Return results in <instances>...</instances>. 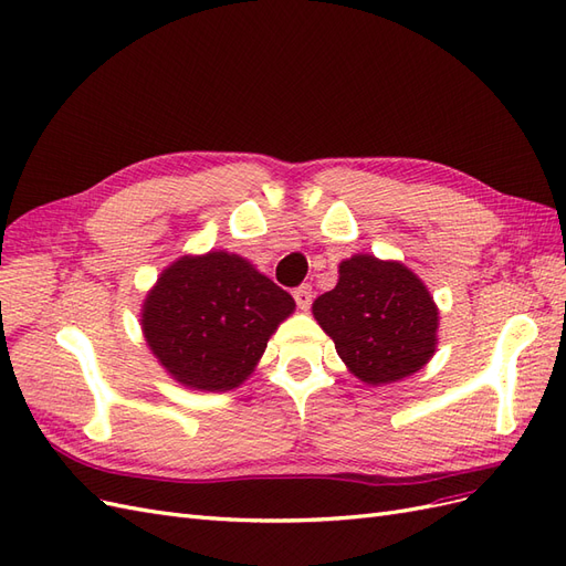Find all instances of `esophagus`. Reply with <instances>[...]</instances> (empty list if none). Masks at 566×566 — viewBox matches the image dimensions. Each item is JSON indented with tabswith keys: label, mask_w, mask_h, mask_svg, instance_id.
<instances>
[{
	"label": "esophagus",
	"mask_w": 566,
	"mask_h": 566,
	"mask_svg": "<svg viewBox=\"0 0 566 566\" xmlns=\"http://www.w3.org/2000/svg\"><path fill=\"white\" fill-rule=\"evenodd\" d=\"M293 297H295V302H297V306H300V310H310V304H312V297H314V290H312V285H310V283H304V285L295 287V293H293Z\"/></svg>",
	"instance_id": "34e87169"
}]
</instances>
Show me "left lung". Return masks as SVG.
<instances>
[{"label":"left lung","mask_w":566,"mask_h":566,"mask_svg":"<svg viewBox=\"0 0 566 566\" xmlns=\"http://www.w3.org/2000/svg\"><path fill=\"white\" fill-rule=\"evenodd\" d=\"M314 316L349 370L368 385L397 382L430 361L439 312L413 271L354 254L339 281L314 302Z\"/></svg>","instance_id":"obj_1"}]
</instances>
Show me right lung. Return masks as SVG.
Wrapping results in <instances>:
<instances>
[{"label": "right lung", "mask_w": 566, "mask_h": 566, "mask_svg": "<svg viewBox=\"0 0 566 566\" xmlns=\"http://www.w3.org/2000/svg\"><path fill=\"white\" fill-rule=\"evenodd\" d=\"M295 300L229 252L181 256L144 302L148 347L172 378L200 391L241 385Z\"/></svg>", "instance_id": "obj_1"}]
</instances>
